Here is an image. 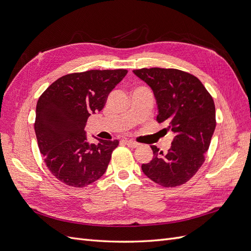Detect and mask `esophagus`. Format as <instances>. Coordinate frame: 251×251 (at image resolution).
Segmentation results:
<instances>
[{"label":"esophagus","instance_id":"1","mask_svg":"<svg viewBox=\"0 0 251 251\" xmlns=\"http://www.w3.org/2000/svg\"><path fill=\"white\" fill-rule=\"evenodd\" d=\"M125 143L126 144V146H127L128 148H133V149L138 148V146H139V144H138L137 142H135V141H133V140H126Z\"/></svg>","mask_w":251,"mask_h":251}]
</instances>
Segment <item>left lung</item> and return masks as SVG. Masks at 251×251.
Returning <instances> with one entry per match:
<instances>
[{"label":"left lung","mask_w":251,"mask_h":251,"mask_svg":"<svg viewBox=\"0 0 251 251\" xmlns=\"http://www.w3.org/2000/svg\"><path fill=\"white\" fill-rule=\"evenodd\" d=\"M151 88L158 104L157 121L174 133L168 153L151 146L153 159L141 165L155 183L175 187L186 183L205 161L216 127L215 102L203 83L178 69L142 68L133 71Z\"/></svg>","instance_id":"left-lung-1"}]
</instances>
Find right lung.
<instances>
[{"label":"right lung","instance_id":"1","mask_svg":"<svg viewBox=\"0 0 251 251\" xmlns=\"http://www.w3.org/2000/svg\"><path fill=\"white\" fill-rule=\"evenodd\" d=\"M127 70H89L64 75L44 91L36 103L34 130L48 170L57 180L85 187L107 171L119 141L89 144L85 127L100 112L108 95Z\"/></svg>","mask_w":251,"mask_h":251}]
</instances>
